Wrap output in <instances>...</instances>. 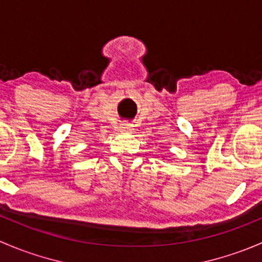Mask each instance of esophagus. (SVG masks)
I'll use <instances>...</instances> for the list:
<instances>
[{
    "mask_svg": "<svg viewBox=\"0 0 262 262\" xmlns=\"http://www.w3.org/2000/svg\"><path fill=\"white\" fill-rule=\"evenodd\" d=\"M120 130H121V132H125V133H129V132L133 130V128H132L130 124H121Z\"/></svg>",
    "mask_w": 262,
    "mask_h": 262,
    "instance_id": "34e87169",
    "label": "esophagus"
}]
</instances>
